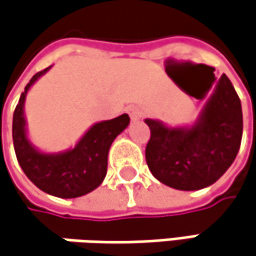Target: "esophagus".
Returning a JSON list of instances; mask_svg holds the SVG:
<instances>
[{"mask_svg":"<svg viewBox=\"0 0 256 256\" xmlns=\"http://www.w3.org/2000/svg\"><path fill=\"white\" fill-rule=\"evenodd\" d=\"M128 114H130V118L133 120V122H138L140 117H142V110L140 108H138V107H130L128 108Z\"/></svg>","mask_w":256,"mask_h":256,"instance_id":"34e87169","label":"esophagus"}]
</instances>
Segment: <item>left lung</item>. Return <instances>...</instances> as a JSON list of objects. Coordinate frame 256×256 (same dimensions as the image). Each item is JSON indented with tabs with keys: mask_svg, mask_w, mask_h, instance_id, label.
Masks as SVG:
<instances>
[{
	"mask_svg": "<svg viewBox=\"0 0 256 256\" xmlns=\"http://www.w3.org/2000/svg\"><path fill=\"white\" fill-rule=\"evenodd\" d=\"M150 139L146 162L152 175L168 187L196 191L214 184L229 170L242 140V106L223 74L191 126L172 128L146 118Z\"/></svg>",
	"mask_w": 256,
	"mask_h": 256,
	"instance_id": "obj_1",
	"label": "left lung"
}]
</instances>
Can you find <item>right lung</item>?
Returning <instances> with one entry per match:
<instances>
[{
    "label": "right lung",
    "instance_id": "1",
    "mask_svg": "<svg viewBox=\"0 0 256 256\" xmlns=\"http://www.w3.org/2000/svg\"><path fill=\"white\" fill-rule=\"evenodd\" d=\"M50 68L38 72L22 92L12 116L14 150L22 170L36 187L59 198H76L94 191L104 181L112 143L128 128L130 117L122 114L113 120L98 122L66 150H40L28 139L24 102L32 85Z\"/></svg>",
    "mask_w": 256,
    "mask_h": 256
}]
</instances>
